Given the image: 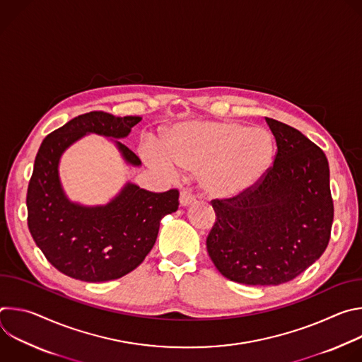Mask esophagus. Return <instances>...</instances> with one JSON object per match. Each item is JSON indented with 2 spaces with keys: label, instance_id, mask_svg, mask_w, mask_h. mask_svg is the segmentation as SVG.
<instances>
[{
  "label": "esophagus",
  "instance_id": "esophagus-1",
  "mask_svg": "<svg viewBox=\"0 0 362 362\" xmlns=\"http://www.w3.org/2000/svg\"><path fill=\"white\" fill-rule=\"evenodd\" d=\"M179 200H180L182 206H189V204H192L194 202V196L190 192H187V190H182Z\"/></svg>",
  "mask_w": 362,
  "mask_h": 362
}]
</instances>
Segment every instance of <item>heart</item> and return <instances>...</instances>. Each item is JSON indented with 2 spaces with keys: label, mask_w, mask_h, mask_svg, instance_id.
<instances>
[{
  "label": "heart",
  "mask_w": 362,
  "mask_h": 362,
  "mask_svg": "<svg viewBox=\"0 0 362 362\" xmlns=\"http://www.w3.org/2000/svg\"><path fill=\"white\" fill-rule=\"evenodd\" d=\"M151 166L199 172L203 192L222 200L243 196L261 183L274 160L269 132L229 120L194 122L173 127L147 154Z\"/></svg>",
  "instance_id": "b5f03b06"
}]
</instances>
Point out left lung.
<instances>
[{"label": "left lung", "mask_w": 362, "mask_h": 362, "mask_svg": "<svg viewBox=\"0 0 362 362\" xmlns=\"http://www.w3.org/2000/svg\"><path fill=\"white\" fill-rule=\"evenodd\" d=\"M276 156L261 183L240 197L214 199L206 247L216 269L245 285H281L328 246L334 221L325 153L299 130L265 117Z\"/></svg>", "instance_id": "obj_1"}]
</instances>
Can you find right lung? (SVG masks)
<instances>
[{"mask_svg": "<svg viewBox=\"0 0 362 362\" xmlns=\"http://www.w3.org/2000/svg\"><path fill=\"white\" fill-rule=\"evenodd\" d=\"M141 117L90 112L49 133L41 143L27 190L28 229L47 261L84 282L119 279L136 269L156 242L160 221L177 211L179 190L154 193L126 183L103 206L70 202L62 187V154L88 133L123 139ZM123 159L140 166L136 154L115 140Z\"/></svg>", "mask_w": 362, "mask_h": 362, "instance_id": "obj_1", "label": "right lung"}]
</instances>
